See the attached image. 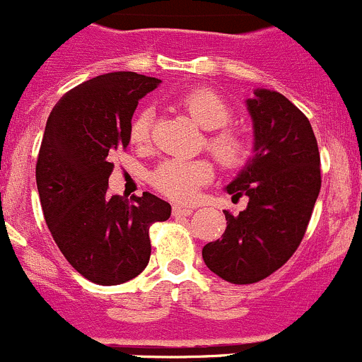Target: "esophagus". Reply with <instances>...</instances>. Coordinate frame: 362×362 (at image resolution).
I'll return each mask as SVG.
<instances>
[{
	"instance_id": "34e87169",
	"label": "esophagus",
	"mask_w": 362,
	"mask_h": 362,
	"mask_svg": "<svg viewBox=\"0 0 362 362\" xmlns=\"http://www.w3.org/2000/svg\"><path fill=\"white\" fill-rule=\"evenodd\" d=\"M194 212L192 209H187V206H180V205H175L173 206V216L175 217H180V216H191Z\"/></svg>"
}]
</instances>
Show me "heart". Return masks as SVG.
<instances>
[{
	"instance_id": "heart-1",
	"label": "heart",
	"mask_w": 362,
	"mask_h": 362,
	"mask_svg": "<svg viewBox=\"0 0 362 362\" xmlns=\"http://www.w3.org/2000/svg\"><path fill=\"white\" fill-rule=\"evenodd\" d=\"M177 106L203 131H215L206 138V146L223 166L238 168L251 156V145L240 132L221 129L231 120V107L226 100L206 88H196L177 99ZM152 110L139 111L131 124V141L143 145L150 139ZM214 177V168L209 160L168 159L160 163L150 175V182L159 192L175 202L189 203L196 199L199 189Z\"/></svg>"
}]
</instances>
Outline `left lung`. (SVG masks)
I'll return each mask as SVG.
<instances>
[{"instance_id": "8db88e82", "label": "left lung", "mask_w": 362, "mask_h": 362, "mask_svg": "<svg viewBox=\"0 0 362 362\" xmlns=\"http://www.w3.org/2000/svg\"><path fill=\"white\" fill-rule=\"evenodd\" d=\"M245 107L252 156L224 187L249 198L238 216L224 210L223 238L203 247L214 274L235 285L265 279L299 247L320 192V153L310 120L285 95L256 88Z\"/></svg>"}]
</instances>
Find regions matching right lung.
<instances>
[{
    "mask_svg": "<svg viewBox=\"0 0 362 362\" xmlns=\"http://www.w3.org/2000/svg\"><path fill=\"white\" fill-rule=\"evenodd\" d=\"M157 77L110 72L72 88L52 107L37 160L45 223L70 265L97 285L131 281L148 265V230L171 216L150 192L129 203L110 194V157L127 148L138 100Z\"/></svg>",
    "mask_w": 362,
    "mask_h": 362,
    "instance_id": "right-lung-1",
    "label": "right lung"
}]
</instances>
